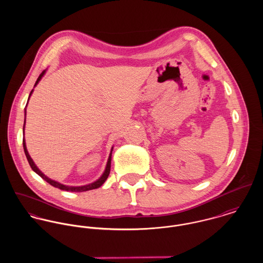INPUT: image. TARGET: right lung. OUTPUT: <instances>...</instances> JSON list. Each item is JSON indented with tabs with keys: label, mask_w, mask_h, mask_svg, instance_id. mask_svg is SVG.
<instances>
[{
	"label": "right lung",
	"mask_w": 263,
	"mask_h": 263,
	"mask_svg": "<svg viewBox=\"0 0 263 263\" xmlns=\"http://www.w3.org/2000/svg\"><path fill=\"white\" fill-rule=\"evenodd\" d=\"M44 74H45V71H43V72L39 75L37 80H36V82H35L34 87L37 85L38 83H39V81L41 80V78L44 76ZM32 93H33V89L31 90V92H30V94H29V98H30V96L32 95ZM29 98H28V101H29ZM26 105H27V104H26ZM25 116H26V109H25ZM24 126H25V121H24ZM24 126H23V132H24ZM23 148H24V153H25V155H26V158H27V160H28V163H29L31 169H32L36 174H38L42 179H44L46 182H48L50 185H52L53 187L60 188V189H62V190H67V191H72V192H83V191H87V190L96 189V188L100 187V186L106 181V179L108 178V175H109V173H110L111 155H112L113 147L111 148V151H110V154H109V157H108V161H107V164H106V167H105V170H104L103 174H102L96 181H94V182H92V183H90V184H87V185H82V186H70V185H65V184H62V183H60V182H58V181H55V180H52V179L48 178L46 175H44V174L38 169L37 166H36L35 163L33 162L32 158L30 157V155H29V153H28V151H27V148H26L25 140H23Z\"/></svg>",
	"instance_id": "obj_1"
}]
</instances>
